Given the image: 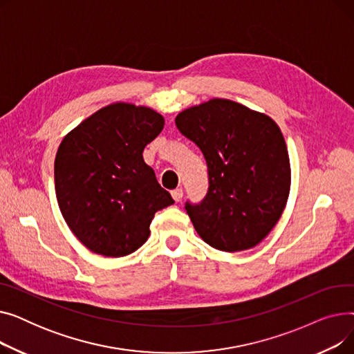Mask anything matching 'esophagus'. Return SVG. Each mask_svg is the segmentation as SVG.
Here are the masks:
<instances>
[{"label":"esophagus","mask_w":354,"mask_h":354,"mask_svg":"<svg viewBox=\"0 0 354 354\" xmlns=\"http://www.w3.org/2000/svg\"><path fill=\"white\" fill-rule=\"evenodd\" d=\"M182 196H183V191H182V189H174V191H172V198H174L176 202H179V201L182 199Z\"/></svg>","instance_id":"obj_1"}]
</instances>
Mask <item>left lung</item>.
<instances>
[{"mask_svg": "<svg viewBox=\"0 0 354 354\" xmlns=\"http://www.w3.org/2000/svg\"><path fill=\"white\" fill-rule=\"evenodd\" d=\"M179 132L208 165V192L185 209L199 236L221 251L255 247L280 219L290 192V159L283 133L267 115L227 99L183 110Z\"/></svg>", "mask_w": 354, "mask_h": 354, "instance_id": "1", "label": "left lung"}]
</instances>
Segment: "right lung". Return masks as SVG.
I'll return each instance as SVG.
<instances>
[{
	"label": "right lung",
	"mask_w": 354,
	"mask_h": 354,
	"mask_svg": "<svg viewBox=\"0 0 354 354\" xmlns=\"http://www.w3.org/2000/svg\"><path fill=\"white\" fill-rule=\"evenodd\" d=\"M165 120L149 107L115 103L63 139L55 195L71 232L90 251L123 257L142 247L155 214L175 202L143 160Z\"/></svg>",
	"instance_id": "right-lung-1"
}]
</instances>
